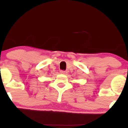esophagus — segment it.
I'll return each instance as SVG.
<instances>
[{"instance_id": "34e87169", "label": "esophagus", "mask_w": 128, "mask_h": 128, "mask_svg": "<svg viewBox=\"0 0 128 128\" xmlns=\"http://www.w3.org/2000/svg\"><path fill=\"white\" fill-rule=\"evenodd\" d=\"M60 73H61V74H66L67 73V72L66 71H62V70H61V71H60Z\"/></svg>"}]
</instances>
